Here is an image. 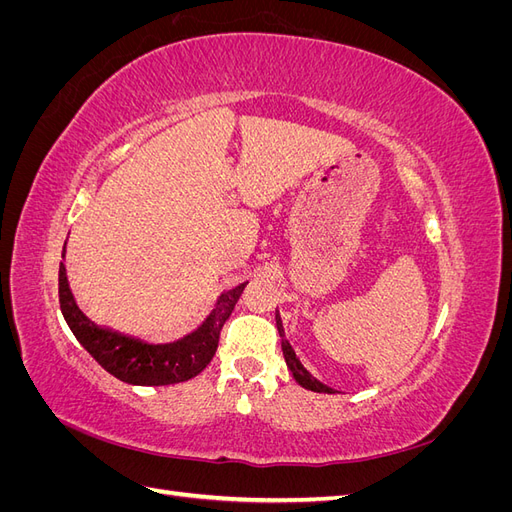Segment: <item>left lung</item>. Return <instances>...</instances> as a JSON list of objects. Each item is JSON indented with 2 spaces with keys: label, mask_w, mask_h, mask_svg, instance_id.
Here are the masks:
<instances>
[{
  "label": "left lung",
  "mask_w": 512,
  "mask_h": 512,
  "mask_svg": "<svg viewBox=\"0 0 512 512\" xmlns=\"http://www.w3.org/2000/svg\"><path fill=\"white\" fill-rule=\"evenodd\" d=\"M277 331H280V335L284 331L280 318H277ZM282 352H284V359H286V365L290 369L292 378L297 380L301 386H305V389H309V391H316V393H335L333 389H329V386H324L322 382H318L316 378H312V376L307 374V371L303 369V365L297 361V356H294V352H292L288 342H282Z\"/></svg>",
  "instance_id": "left-lung-1"
}]
</instances>
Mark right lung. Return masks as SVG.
I'll use <instances>...</instances> for the list:
<instances>
[{
	"label": "right lung",
	"mask_w": 512,
	"mask_h": 512,
	"mask_svg": "<svg viewBox=\"0 0 512 512\" xmlns=\"http://www.w3.org/2000/svg\"><path fill=\"white\" fill-rule=\"evenodd\" d=\"M243 288L245 284L222 294L209 318L194 333L173 344L151 346L91 324L72 299L64 265L59 267V307L74 337L108 374L141 386L175 384L198 376L218 350L224 322L230 318Z\"/></svg>",
	"instance_id": "1"
}]
</instances>
